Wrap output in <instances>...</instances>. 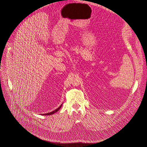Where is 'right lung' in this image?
I'll return each instance as SVG.
<instances>
[{
    "label": "right lung",
    "mask_w": 147,
    "mask_h": 147,
    "mask_svg": "<svg viewBox=\"0 0 147 147\" xmlns=\"http://www.w3.org/2000/svg\"><path fill=\"white\" fill-rule=\"evenodd\" d=\"M62 104L59 107V108H57V109H55V110H53V111H51V112H50V113H46V114H42V115H52V114H53L54 113H56L57 111H58L59 110V109L61 108V107H62Z\"/></svg>",
    "instance_id": "add662e5"
}]
</instances>
